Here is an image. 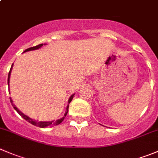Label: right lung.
I'll return each instance as SVG.
<instances>
[{
  "label": "right lung",
  "instance_id": "1",
  "mask_svg": "<svg viewBox=\"0 0 158 158\" xmlns=\"http://www.w3.org/2000/svg\"><path fill=\"white\" fill-rule=\"evenodd\" d=\"M43 45H44V44H39V45L36 46V47H30V48L27 49L26 50H25L23 52H27V51H30V50H34V49H37L40 48L41 47H43ZM12 67H13V64H12V66H11V68H10V72H9V73H8V78H7V83H8V85H9V79H10V72H11V69H12ZM73 96H74V95H71V97H70L69 99V103L71 102V101H72V100H73ZM10 102H11V105H12V106H13V107H14V109H15L16 111H17V112H18V114H20V115L21 116V117L23 118V119H25V120L27 121L28 122H30V123L32 124V125H35V126L40 127V128H47V127L56 126V125H60V124L62 122H63V119H64V117H63V118L59 119V120H57V121H52V122H36V121L33 120V119L30 118L28 117V116L25 115L24 114H23V113H22L21 111H20V110H19L18 109H17V107H16L15 105L13 104V101H12V99H11L10 98ZM68 109H69V106H68L67 108H66V110H67V111H66V113H65V117H66V114H67V113H68Z\"/></svg>",
  "mask_w": 158,
  "mask_h": 158
}]
</instances>
